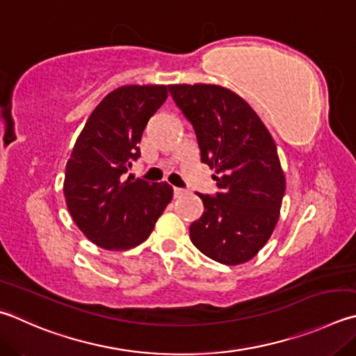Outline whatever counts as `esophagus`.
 Wrapping results in <instances>:
<instances>
[{
  "instance_id": "obj_1",
  "label": "esophagus",
  "mask_w": 356,
  "mask_h": 356,
  "mask_svg": "<svg viewBox=\"0 0 356 356\" xmlns=\"http://www.w3.org/2000/svg\"><path fill=\"white\" fill-rule=\"evenodd\" d=\"M186 195V191L182 190V188H174V196L176 197H182Z\"/></svg>"
}]
</instances>
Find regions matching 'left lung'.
Instances as JSON below:
<instances>
[{
  "label": "left lung",
  "instance_id": "8db88e82",
  "mask_svg": "<svg viewBox=\"0 0 356 356\" xmlns=\"http://www.w3.org/2000/svg\"><path fill=\"white\" fill-rule=\"evenodd\" d=\"M172 99L195 127L200 160L215 170L216 197L200 195L204 215L193 244L218 263H245L261 250L280 218L286 182L277 146L240 95L215 83H174Z\"/></svg>",
  "mask_w": 356,
  "mask_h": 356
}]
</instances>
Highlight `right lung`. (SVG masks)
Listing matches in <instances>:
<instances>
[{
    "label": "right lung",
    "instance_id": "1",
    "mask_svg": "<svg viewBox=\"0 0 356 356\" xmlns=\"http://www.w3.org/2000/svg\"><path fill=\"white\" fill-rule=\"evenodd\" d=\"M168 98V86H122L102 99L67 161L63 195L71 218L90 241L127 250L147 240L172 199L166 182L124 177L140 157L145 127Z\"/></svg>",
    "mask_w": 356,
    "mask_h": 356
}]
</instances>
